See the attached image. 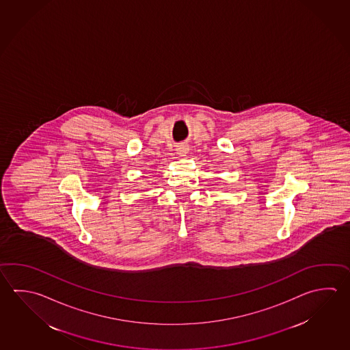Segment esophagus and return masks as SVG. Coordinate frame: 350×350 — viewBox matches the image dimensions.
<instances>
[{
  "mask_svg": "<svg viewBox=\"0 0 350 350\" xmlns=\"http://www.w3.org/2000/svg\"><path fill=\"white\" fill-rule=\"evenodd\" d=\"M176 152H178L180 157H185V154L189 152V146H187V144H183V146H178V149H176Z\"/></svg>",
  "mask_w": 350,
  "mask_h": 350,
  "instance_id": "esophagus-1",
  "label": "esophagus"
}]
</instances>
